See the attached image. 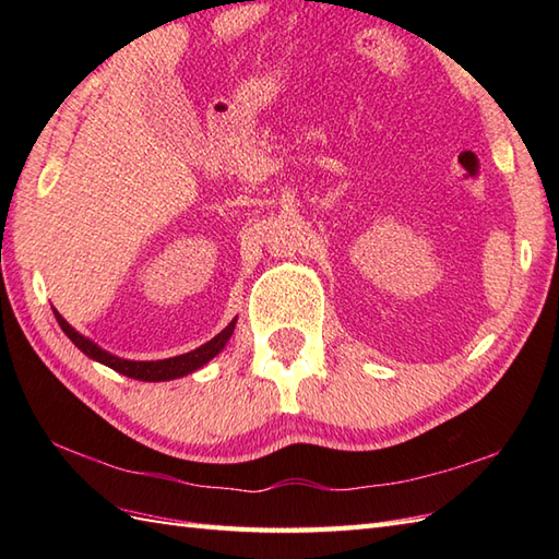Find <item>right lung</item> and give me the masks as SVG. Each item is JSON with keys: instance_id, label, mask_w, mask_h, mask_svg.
Here are the masks:
<instances>
[{"instance_id": "1", "label": "right lung", "mask_w": 559, "mask_h": 559, "mask_svg": "<svg viewBox=\"0 0 559 559\" xmlns=\"http://www.w3.org/2000/svg\"><path fill=\"white\" fill-rule=\"evenodd\" d=\"M55 317L64 334L69 336V341L74 343V346L83 355H88L91 360H96L105 367H112L115 372H120L124 377L141 379V382H168V379H177V377L197 372L199 367H204L209 360L216 358V355L225 348V343L230 341L233 331H235V322H237V319H233V322L225 326L218 336H213L211 341L204 343V346H199L185 355H175V358H165V360H124V358H117V355H112L108 350H103L98 343H93L91 338L79 334V331L71 326L57 310H55Z\"/></svg>"}]
</instances>
